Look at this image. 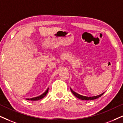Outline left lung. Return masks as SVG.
I'll return each instance as SVG.
<instances>
[{
	"instance_id": "left-lung-1",
	"label": "left lung",
	"mask_w": 123,
	"mask_h": 123,
	"mask_svg": "<svg viewBox=\"0 0 123 123\" xmlns=\"http://www.w3.org/2000/svg\"><path fill=\"white\" fill-rule=\"evenodd\" d=\"M70 89L71 91V92H72V93L74 94V96L76 97V98H79V99H81V100H94V99H96V98H100V97L102 96L103 95L104 93L100 94V95H98V96H82V95H80V94H79L78 93H76V92H75V91H74L73 90H72V89L70 88Z\"/></svg>"
}]
</instances>
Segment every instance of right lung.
I'll list each match as a JSON object with an SVG mask.
<instances>
[{"label":"right lung","mask_w":123,"mask_h":123,"mask_svg":"<svg viewBox=\"0 0 123 123\" xmlns=\"http://www.w3.org/2000/svg\"><path fill=\"white\" fill-rule=\"evenodd\" d=\"M48 88L47 89V90L45 91L43 93H42V95H40V96H37V97H35V98H25V99L27 100H32V101H36V100H39L40 99H42V98H43L45 96V95H47L48 92Z\"/></svg>","instance_id":"1"}]
</instances>
